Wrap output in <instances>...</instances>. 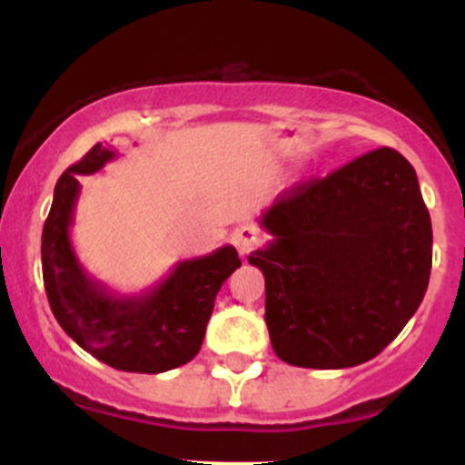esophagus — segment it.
Wrapping results in <instances>:
<instances>
[{
	"instance_id": "obj_1",
	"label": "esophagus",
	"mask_w": 465,
	"mask_h": 465,
	"mask_svg": "<svg viewBox=\"0 0 465 465\" xmlns=\"http://www.w3.org/2000/svg\"><path fill=\"white\" fill-rule=\"evenodd\" d=\"M232 242H233V247L238 249V253L244 258V255H249L251 251L262 242V236H260V232L253 225H244L233 232Z\"/></svg>"
}]
</instances>
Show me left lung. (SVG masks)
Masks as SVG:
<instances>
[{"label": "left lung", "instance_id": "obj_1", "mask_svg": "<svg viewBox=\"0 0 465 465\" xmlns=\"http://www.w3.org/2000/svg\"><path fill=\"white\" fill-rule=\"evenodd\" d=\"M271 345L288 365L343 370L391 343L424 300L433 229L418 174L378 148L312 179L260 218Z\"/></svg>", "mask_w": 465, "mask_h": 465}]
</instances>
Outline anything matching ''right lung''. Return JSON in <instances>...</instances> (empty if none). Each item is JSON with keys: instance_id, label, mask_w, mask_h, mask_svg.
<instances>
[{"instance_id": "obj_1", "label": "right lung", "mask_w": 465, "mask_h": 465, "mask_svg": "<svg viewBox=\"0 0 465 465\" xmlns=\"http://www.w3.org/2000/svg\"><path fill=\"white\" fill-rule=\"evenodd\" d=\"M114 146H95L56 181L44 225V284L58 325L84 351L120 371L162 373L199 354L223 282L240 266L232 244L203 258L181 260L159 284L140 295H117L87 273L69 227L80 194L78 174L114 162Z\"/></svg>"}]
</instances>
